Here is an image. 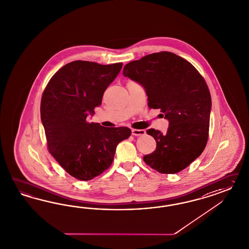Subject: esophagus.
Here are the masks:
<instances>
[{
    "label": "esophagus",
    "mask_w": 249,
    "mask_h": 249,
    "mask_svg": "<svg viewBox=\"0 0 249 249\" xmlns=\"http://www.w3.org/2000/svg\"><path fill=\"white\" fill-rule=\"evenodd\" d=\"M131 132L133 136H143L146 134V131L144 129H132Z\"/></svg>",
    "instance_id": "34e87169"
}]
</instances>
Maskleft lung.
Returning a JSON list of instances; mask_svg holds the SVG:
<instances>
[{"label": "left lung", "instance_id": "1", "mask_svg": "<svg viewBox=\"0 0 249 249\" xmlns=\"http://www.w3.org/2000/svg\"><path fill=\"white\" fill-rule=\"evenodd\" d=\"M123 75L143 87L150 108H160L169 121L167 132L147 130L157 143L144 161L161 174H176L204 151L208 139L211 95L203 76L181 56L151 53L132 61Z\"/></svg>", "mask_w": 249, "mask_h": 249}]
</instances>
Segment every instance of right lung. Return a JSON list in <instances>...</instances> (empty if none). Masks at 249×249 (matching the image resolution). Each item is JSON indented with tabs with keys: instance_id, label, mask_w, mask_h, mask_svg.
Here are the masks:
<instances>
[{
	"instance_id": "right-lung-1",
	"label": "right lung",
	"mask_w": 249,
	"mask_h": 249,
	"mask_svg": "<svg viewBox=\"0 0 249 249\" xmlns=\"http://www.w3.org/2000/svg\"><path fill=\"white\" fill-rule=\"evenodd\" d=\"M122 65L73 61L53 75L44 91L41 121L48 150L78 180L89 181L102 174L111 165L118 144L131 134L127 127L106 128L87 121L101 105Z\"/></svg>"
}]
</instances>
